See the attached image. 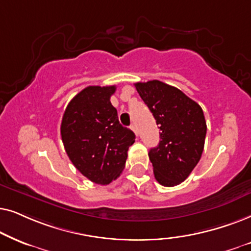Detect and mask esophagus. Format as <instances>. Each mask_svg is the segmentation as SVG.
<instances>
[{"mask_svg":"<svg viewBox=\"0 0 251 251\" xmlns=\"http://www.w3.org/2000/svg\"><path fill=\"white\" fill-rule=\"evenodd\" d=\"M131 129H132V131H133V132H134V133H135V134H136V135H138V134H139V132H138V127H136V126H135V124H132V125H131Z\"/></svg>","mask_w":251,"mask_h":251,"instance_id":"esophagus-1","label":"esophagus"}]
</instances>
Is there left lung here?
Segmentation results:
<instances>
[{"mask_svg": "<svg viewBox=\"0 0 251 251\" xmlns=\"http://www.w3.org/2000/svg\"><path fill=\"white\" fill-rule=\"evenodd\" d=\"M135 88L160 129L158 146L149 151L155 178L162 186L179 185L202 156L206 134L203 110L180 89L159 80L136 82Z\"/></svg>", "mask_w": 251, "mask_h": 251, "instance_id": "8db88e82", "label": "left lung"}]
</instances>
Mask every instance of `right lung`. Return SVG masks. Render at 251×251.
Returning a JSON list of instances; mask_svg holds the SVG:
<instances>
[{"label":"right lung","instance_id":"1","mask_svg":"<svg viewBox=\"0 0 251 251\" xmlns=\"http://www.w3.org/2000/svg\"><path fill=\"white\" fill-rule=\"evenodd\" d=\"M116 86H88L66 106L62 141L70 160L91 181L109 185L125 168L135 134L120 125L110 98Z\"/></svg>","mask_w":251,"mask_h":251}]
</instances>
